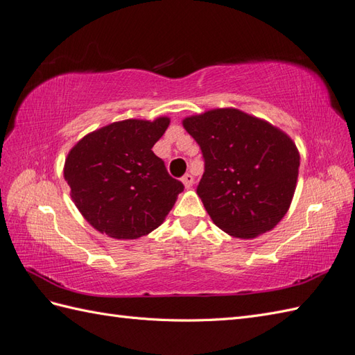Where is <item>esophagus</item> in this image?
Returning <instances> with one entry per match:
<instances>
[{
    "label": "esophagus",
    "mask_w": 355,
    "mask_h": 355,
    "mask_svg": "<svg viewBox=\"0 0 355 355\" xmlns=\"http://www.w3.org/2000/svg\"><path fill=\"white\" fill-rule=\"evenodd\" d=\"M182 182L187 188H190L194 184V176L191 175V173H187V175H184V178H182Z\"/></svg>",
    "instance_id": "esophagus-1"
}]
</instances>
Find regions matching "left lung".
Listing matches in <instances>:
<instances>
[{
    "instance_id": "left-lung-1",
    "label": "left lung",
    "mask_w": 355,
    "mask_h": 355,
    "mask_svg": "<svg viewBox=\"0 0 355 355\" xmlns=\"http://www.w3.org/2000/svg\"><path fill=\"white\" fill-rule=\"evenodd\" d=\"M182 124L203 155L198 194L216 226L239 239L273 230L288 211L299 173V152L287 133L234 107L187 116Z\"/></svg>"
}]
</instances>
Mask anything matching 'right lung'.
Instances as JSON below:
<instances>
[{"label":"right lung","mask_w":355,"mask_h":355,"mask_svg":"<svg viewBox=\"0 0 355 355\" xmlns=\"http://www.w3.org/2000/svg\"><path fill=\"white\" fill-rule=\"evenodd\" d=\"M168 124L167 116L116 121L69 150L64 176L71 199L98 232L118 240L143 237L164 222L184 191L152 150Z\"/></svg>","instance_id":"1"}]
</instances>
